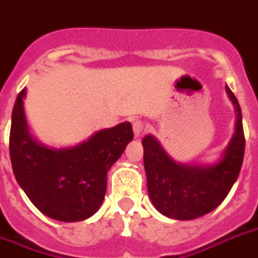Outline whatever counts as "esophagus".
I'll use <instances>...</instances> for the list:
<instances>
[{"label":"esophagus","instance_id":"1","mask_svg":"<svg viewBox=\"0 0 258 258\" xmlns=\"http://www.w3.org/2000/svg\"><path fill=\"white\" fill-rule=\"evenodd\" d=\"M133 128L136 136L142 135L146 131V123L143 120H140V119H135L133 122Z\"/></svg>","mask_w":258,"mask_h":258}]
</instances>
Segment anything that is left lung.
I'll return each instance as SVG.
<instances>
[{
  "mask_svg": "<svg viewBox=\"0 0 258 258\" xmlns=\"http://www.w3.org/2000/svg\"><path fill=\"white\" fill-rule=\"evenodd\" d=\"M227 93L237 111L236 133L219 163L187 165L173 162L154 136H144V168L151 202L164 216L194 220L217 208L237 180L245 151L241 108L227 86Z\"/></svg>",
  "mask_w": 258,
  "mask_h": 258,
  "instance_id": "1",
  "label": "left lung"
}]
</instances>
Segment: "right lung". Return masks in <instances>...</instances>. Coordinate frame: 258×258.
I'll list each match as a JSON object with an SVG mask.
<instances>
[{"label": "right lung", "mask_w": 258, "mask_h": 258, "mask_svg": "<svg viewBox=\"0 0 258 258\" xmlns=\"http://www.w3.org/2000/svg\"><path fill=\"white\" fill-rule=\"evenodd\" d=\"M26 90L12 112L9 151L14 176L30 202L50 219L73 223L89 219L103 203L107 172L134 138L131 123L94 134L77 147L54 150L35 142L24 114Z\"/></svg>", "instance_id": "add662e5"}]
</instances>
